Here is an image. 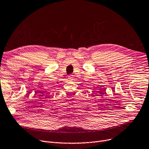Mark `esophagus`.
Returning a JSON list of instances; mask_svg holds the SVG:
<instances>
[{"mask_svg":"<svg viewBox=\"0 0 149 149\" xmlns=\"http://www.w3.org/2000/svg\"><path fill=\"white\" fill-rule=\"evenodd\" d=\"M74 78V75H68V79L69 80H72V79Z\"/></svg>","mask_w":149,"mask_h":149,"instance_id":"obj_1","label":"esophagus"}]
</instances>
